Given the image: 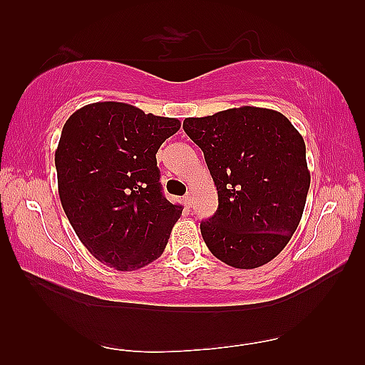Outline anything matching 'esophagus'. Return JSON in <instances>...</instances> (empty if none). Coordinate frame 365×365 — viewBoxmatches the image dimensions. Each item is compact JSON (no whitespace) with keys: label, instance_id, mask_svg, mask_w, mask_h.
<instances>
[{"label":"esophagus","instance_id":"obj_1","mask_svg":"<svg viewBox=\"0 0 365 365\" xmlns=\"http://www.w3.org/2000/svg\"><path fill=\"white\" fill-rule=\"evenodd\" d=\"M183 202H185V205H187V207H191V204H192V199H191V196H190V195L183 196Z\"/></svg>","mask_w":365,"mask_h":365}]
</instances>
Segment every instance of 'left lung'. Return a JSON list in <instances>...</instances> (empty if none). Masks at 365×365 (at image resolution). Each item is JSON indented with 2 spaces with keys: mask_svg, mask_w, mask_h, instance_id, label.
<instances>
[{
  "mask_svg": "<svg viewBox=\"0 0 365 365\" xmlns=\"http://www.w3.org/2000/svg\"><path fill=\"white\" fill-rule=\"evenodd\" d=\"M183 130L204 152L218 210L200 222L216 259L251 269L290 242L311 185L306 144L284 114L255 106L188 118Z\"/></svg>",
  "mask_w": 365,
  "mask_h": 365,
  "instance_id": "obj_1",
  "label": "left lung"
}]
</instances>
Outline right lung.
Returning a JSON list of instances; mask_svg holds the SVG:
<instances>
[{
	"label": "right lung",
	"instance_id": "1",
	"mask_svg": "<svg viewBox=\"0 0 365 365\" xmlns=\"http://www.w3.org/2000/svg\"><path fill=\"white\" fill-rule=\"evenodd\" d=\"M180 120L119 102L80 108L54 153L59 199L75 234L105 265L133 271L165 251L182 205L161 191L157 155Z\"/></svg>",
	"mask_w": 365,
	"mask_h": 365
}]
</instances>
